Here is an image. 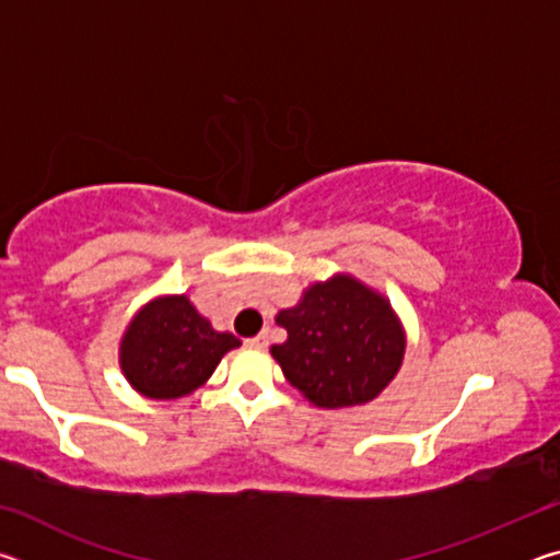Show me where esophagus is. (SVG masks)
I'll list each match as a JSON object with an SVG mask.
<instances>
[{
  "label": "esophagus",
  "mask_w": 560,
  "mask_h": 560,
  "mask_svg": "<svg viewBox=\"0 0 560 560\" xmlns=\"http://www.w3.org/2000/svg\"><path fill=\"white\" fill-rule=\"evenodd\" d=\"M246 343H249L252 348H267L269 346V336L267 334H259V336H254V338L246 340Z\"/></svg>",
  "instance_id": "1"
}]
</instances>
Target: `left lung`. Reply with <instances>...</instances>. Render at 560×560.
<instances>
[{
	"label": "left lung",
	"mask_w": 560,
	"mask_h": 560,
	"mask_svg": "<svg viewBox=\"0 0 560 560\" xmlns=\"http://www.w3.org/2000/svg\"><path fill=\"white\" fill-rule=\"evenodd\" d=\"M277 324L289 338L271 355L296 390L328 410L371 402L402 363L405 340L390 303L348 277L311 287Z\"/></svg>",
	"instance_id": "8db88e82"
}]
</instances>
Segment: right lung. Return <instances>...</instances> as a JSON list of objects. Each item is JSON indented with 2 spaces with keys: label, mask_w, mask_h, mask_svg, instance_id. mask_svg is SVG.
I'll use <instances>...</instances> for the list:
<instances>
[{
  "label": "right lung",
  "mask_w": 560,
  "mask_h": 560,
  "mask_svg": "<svg viewBox=\"0 0 560 560\" xmlns=\"http://www.w3.org/2000/svg\"><path fill=\"white\" fill-rule=\"evenodd\" d=\"M236 346L240 340L214 330L185 296L160 299L130 324L120 346V365L136 390L173 400L200 387L226 350Z\"/></svg>",
  "instance_id": "1"
}]
</instances>
